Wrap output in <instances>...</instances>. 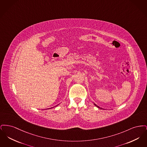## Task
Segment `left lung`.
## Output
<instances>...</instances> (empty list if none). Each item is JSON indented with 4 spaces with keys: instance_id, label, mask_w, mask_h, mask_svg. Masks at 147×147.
Here are the masks:
<instances>
[{
    "instance_id": "1",
    "label": "left lung",
    "mask_w": 147,
    "mask_h": 147,
    "mask_svg": "<svg viewBox=\"0 0 147 147\" xmlns=\"http://www.w3.org/2000/svg\"><path fill=\"white\" fill-rule=\"evenodd\" d=\"M94 105H95L96 107H98V108H99V109H101V108H100L99 106H97V105H96V104H94Z\"/></svg>"
}]
</instances>
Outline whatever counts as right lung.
<instances>
[{
  "label": "right lung",
  "mask_w": 147,
  "mask_h": 147,
  "mask_svg": "<svg viewBox=\"0 0 147 147\" xmlns=\"http://www.w3.org/2000/svg\"><path fill=\"white\" fill-rule=\"evenodd\" d=\"M58 105H57V106H58ZM50 109H51V108H50Z\"/></svg>",
  "instance_id": "add662e5"
}]
</instances>
